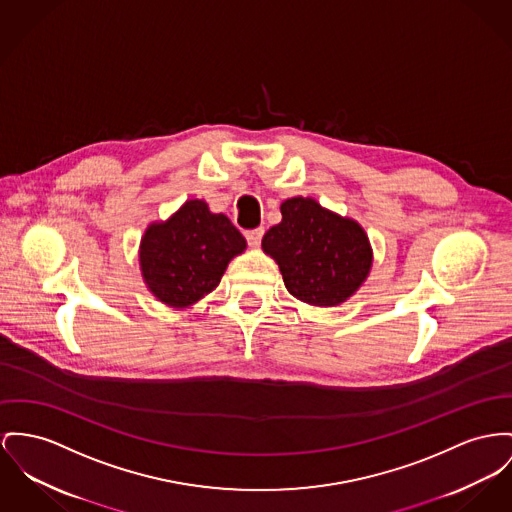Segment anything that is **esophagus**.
<instances>
[{
    "mask_svg": "<svg viewBox=\"0 0 512 512\" xmlns=\"http://www.w3.org/2000/svg\"><path fill=\"white\" fill-rule=\"evenodd\" d=\"M262 237H264V227H258V229H252V231H246V240H248V244L250 246H260V242H262Z\"/></svg>",
    "mask_w": 512,
    "mask_h": 512,
    "instance_id": "34e87169",
    "label": "esophagus"
}]
</instances>
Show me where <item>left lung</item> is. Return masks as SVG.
<instances>
[{
  "instance_id": "1",
  "label": "left lung",
  "mask_w": 512,
  "mask_h": 512,
  "mask_svg": "<svg viewBox=\"0 0 512 512\" xmlns=\"http://www.w3.org/2000/svg\"><path fill=\"white\" fill-rule=\"evenodd\" d=\"M262 248L279 266L287 291L314 307H336L367 279L373 250L363 227L312 198L281 204V223Z\"/></svg>"
}]
</instances>
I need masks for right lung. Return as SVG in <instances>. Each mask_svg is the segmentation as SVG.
Instances as JSON below:
<instances>
[{"label":"right lung","instance_id":"add662e5","mask_svg":"<svg viewBox=\"0 0 512 512\" xmlns=\"http://www.w3.org/2000/svg\"><path fill=\"white\" fill-rule=\"evenodd\" d=\"M246 240L223 213L202 200L182 205L169 221L147 227L139 246L141 275L165 305L186 308L211 293Z\"/></svg>","mask_w":512,"mask_h":512}]
</instances>
